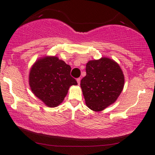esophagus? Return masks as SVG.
I'll return each instance as SVG.
<instances>
[{
	"label": "esophagus",
	"instance_id": "esophagus-1",
	"mask_svg": "<svg viewBox=\"0 0 155 155\" xmlns=\"http://www.w3.org/2000/svg\"><path fill=\"white\" fill-rule=\"evenodd\" d=\"M80 78H78L77 79H76V81H77V83H78V85H79V84H80Z\"/></svg>",
	"mask_w": 155,
	"mask_h": 155
}]
</instances>
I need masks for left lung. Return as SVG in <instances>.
Here are the masks:
<instances>
[{"label": "left lung", "instance_id": "left-lung-1", "mask_svg": "<svg viewBox=\"0 0 155 155\" xmlns=\"http://www.w3.org/2000/svg\"><path fill=\"white\" fill-rule=\"evenodd\" d=\"M86 76L81 80V88L87 107L101 112L116 101L124 85V76L119 64L102 57L89 61Z\"/></svg>", "mask_w": 155, "mask_h": 155}]
</instances>
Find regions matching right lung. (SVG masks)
Wrapping results in <instances>:
<instances>
[{
    "instance_id": "add662e5",
    "label": "right lung",
    "mask_w": 155,
    "mask_h": 155,
    "mask_svg": "<svg viewBox=\"0 0 155 155\" xmlns=\"http://www.w3.org/2000/svg\"><path fill=\"white\" fill-rule=\"evenodd\" d=\"M71 68L56 56L37 59L29 73L31 91L48 107L60 105L68 94L69 87L77 82L70 76Z\"/></svg>"
}]
</instances>
